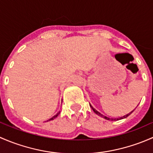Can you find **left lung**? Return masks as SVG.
<instances>
[{"label": "left lung", "mask_w": 153, "mask_h": 153, "mask_svg": "<svg viewBox=\"0 0 153 153\" xmlns=\"http://www.w3.org/2000/svg\"><path fill=\"white\" fill-rule=\"evenodd\" d=\"M90 106H91V108H92V110H93V111H94V113H96V114H97V115H98V116H101V117L104 118V119H106V120H109V121H118V120H120V119H125V118H127V116H130V115L132 113H133V111H134V110H133V111H131V112H130V113H127V115H125V116H122V117H119V118H114V119H113V118H109V117H107V116H104V115H102V113H100V112H99V111H97V110H96V109H94V108H93V107H92V105H91V104H90Z\"/></svg>", "instance_id": "obj_1"}]
</instances>
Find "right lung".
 I'll return each instance as SVG.
<instances>
[{"label":"right lung","instance_id":"obj_1","mask_svg":"<svg viewBox=\"0 0 153 153\" xmlns=\"http://www.w3.org/2000/svg\"><path fill=\"white\" fill-rule=\"evenodd\" d=\"M59 113H60V111H58V112H57V113H56V115H54V116H53L52 118H51V119H48V120H47L46 122H48V121H51V120H53V119H54L55 118H56V117H57V116H58V115H59Z\"/></svg>","mask_w":153,"mask_h":153}]
</instances>
